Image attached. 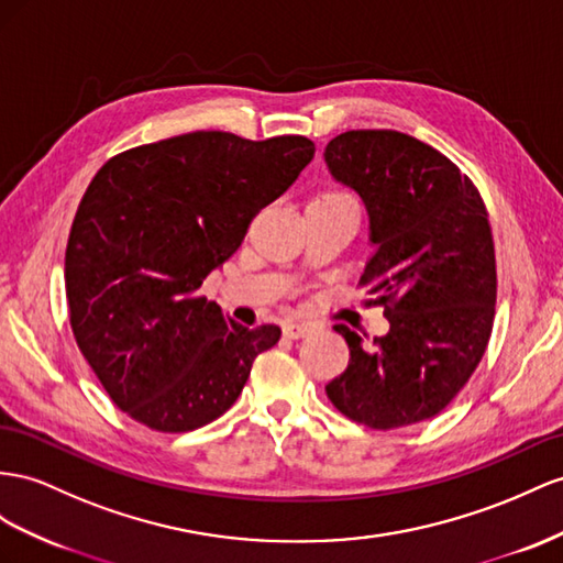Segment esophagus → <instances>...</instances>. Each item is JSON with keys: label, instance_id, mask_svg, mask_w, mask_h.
I'll return each instance as SVG.
<instances>
[{"label": "esophagus", "instance_id": "esophagus-1", "mask_svg": "<svg viewBox=\"0 0 563 563\" xmlns=\"http://www.w3.org/2000/svg\"><path fill=\"white\" fill-rule=\"evenodd\" d=\"M309 330H311V325H309V323H301V321H287V323L283 325L285 338H290V340L305 338V335L309 333Z\"/></svg>", "mask_w": 563, "mask_h": 563}]
</instances>
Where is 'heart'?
Listing matches in <instances>:
<instances>
[{
  "label": "heart",
  "instance_id": "1",
  "mask_svg": "<svg viewBox=\"0 0 563 563\" xmlns=\"http://www.w3.org/2000/svg\"><path fill=\"white\" fill-rule=\"evenodd\" d=\"M338 199H350V197L342 195V192H323L319 197H313L311 201H338Z\"/></svg>",
  "mask_w": 563,
  "mask_h": 563
}]
</instances>
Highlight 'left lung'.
Instances as JSON below:
<instances>
[{
  "mask_svg": "<svg viewBox=\"0 0 563 563\" xmlns=\"http://www.w3.org/2000/svg\"><path fill=\"white\" fill-rule=\"evenodd\" d=\"M323 156L364 199L376 254L358 285L390 321L373 347L335 325L350 364L325 385L328 399L376 430L432 419L468 383L493 333L497 266L483 197L444 154L397 131H347Z\"/></svg>",
  "mask_w": 563,
  "mask_h": 563,
  "instance_id": "obj_1",
  "label": "left lung"
}]
</instances>
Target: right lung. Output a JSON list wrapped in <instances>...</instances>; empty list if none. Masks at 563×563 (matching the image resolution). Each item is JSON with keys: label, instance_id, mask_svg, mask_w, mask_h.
<instances>
[{"label": "right lung", "instance_id": "right-lung-1", "mask_svg": "<svg viewBox=\"0 0 563 563\" xmlns=\"http://www.w3.org/2000/svg\"><path fill=\"white\" fill-rule=\"evenodd\" d=\"M313 152L301 135L197 131L97 170L66 244L70 328L113 405L137 423L187 432L216 421L280 340L278 325L244 328L197 290Z\"/></svg>", "mask_w": 563, "mask_h": 563}]
</instances>
